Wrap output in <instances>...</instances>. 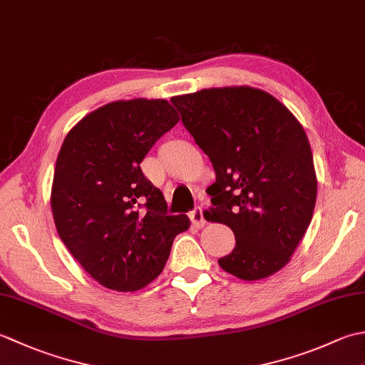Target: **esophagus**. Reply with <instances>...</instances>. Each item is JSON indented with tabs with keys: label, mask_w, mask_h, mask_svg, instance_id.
Returning a JSON list of instances; mask_svg holds the SVG:
<instances>
[{
	"label": "esophagus",
	"mask_w": 365,
	"mask_h": 365,
	"mask_svg": "<svg viewBox=\"0 0 365 365\" xmlns=\"http://www.w3.org/2000/svg\"><path fill=\"white\" fill-rule=\"evenodd\" d=\"M190 220H191L192 226H195V227H197V229L204 227V226H205V218H204V212H202V208H200V207H196L195 210H192V212L190 213Z\"/></svg>",
	"instance_id": "obj_1"
}]
</instances>
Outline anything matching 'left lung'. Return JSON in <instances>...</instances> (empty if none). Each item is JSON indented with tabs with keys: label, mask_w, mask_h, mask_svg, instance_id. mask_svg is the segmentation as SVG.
<instances>
[{
	"label": "left lung",
	"mask_w": 365,
	"mask_h": 365,
	"mask_svg": "<svg viewBox=\"0 0 365 365\" xmlns=\"http://www.w3.org/2000/svg\"><path fill=\"white\" fill-rule=\"evenodd\" d=\"M170 102L215 169L205 220L226 224L237 240L220 267L243 281L274 274L314 215L317 175L304 128L277 98L250 86L202 89Z\"/></svg>",
	"instance_id": "1"
}]
</instances>
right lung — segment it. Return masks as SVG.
<instances>
[{"instance_id": "obj_1", "label": "right lung", "mask_w": 365, "mask_h": 365, "mask_svg": "<svg viewBox=\"0 0 365 365\" xmlns=\"http://www.w3.org/2000/svg\"><path fill=\"white\" fill-rule=\"evenodd\" d=\"M168 100H119L89 113L68 131L51 187L59 238L98 284L136 292L166 265L174 238L190 227L169 215L141 161L178 122Z\"/></svg>"}]
</instances>
